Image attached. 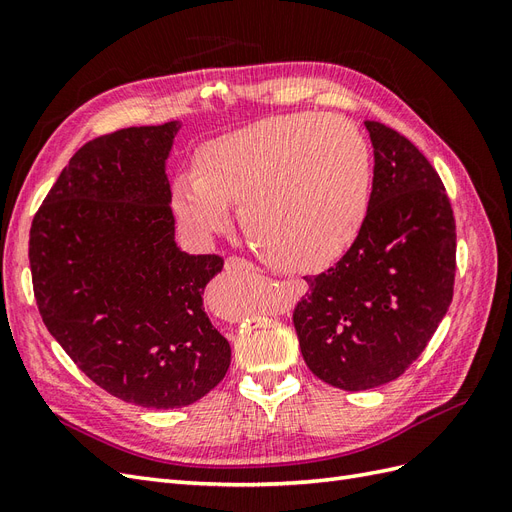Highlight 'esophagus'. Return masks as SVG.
I'll list each match as a JSON object with an SVG mask.
<instances>
[{"label":"esophagus","mask_w":512,"mask_h":512,"mask_svg":"<svg viewBox=\"0 0 512 512\" xmlns=\"http://www.w3.org/2000/svg\"><path fill=\"white\" fill-rule=\"evenodd\" d=\"M224 269L230 273H239V271H254L256 267L252 265L250 260H245V258H237V256H230V258H226V262H224Z\"/></svg>","instance_id":"esophagus-1"}]
</instances>
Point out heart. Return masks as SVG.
<instances>
[{
	"label": "heart",
	"mask_w": 512,
	"mask_h": 512,
	"mask_svg": "<svg viewBox=\"0 0 512 512\" xmlns=\"http://www.w3.org/2000/svg\"><path fill=\"white\" fill-rule=\"evenodd\" d=\"M371 151L344 117L292 113L211 138L194 175L173 181L181 228L207 239L230 224V205L258 256L312 273L333 265L361 235L371 203Z\"/></svg>",
	"instance_id": "obj_1"
}]
</instances>
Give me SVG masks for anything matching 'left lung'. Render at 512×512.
<instances>
[{
    "instance_id": "left-lung-1",
    "label": "left lung",
    "mask_w": 512,
    "mask_h": 512,
    "mask_svg": "<svg viewBox=\"0 0 512 512\" xmlns=\"http://www.w3.org/2000/svg\"><path fill=\"white\" fill-rule=\"evenodd\" d=\"M374 183L365 226L335 267L305 277L294 329L312 374L365 391L418 359L453 301L455 220L444 185L406 136L365 121Z\"/></svg>"
}]
</instances>
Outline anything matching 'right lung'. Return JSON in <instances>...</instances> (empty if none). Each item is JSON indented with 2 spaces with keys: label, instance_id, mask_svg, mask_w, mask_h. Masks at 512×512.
<instances>
[{
  "label": "right lung",
  "instance_id": "1",
  "mask_svg": "<svg viewBox=\"0 0 512 512\" xmlns=\"http://www.w3.org/2000/svg\"><path fill=\"white\" fill-rule=\"evenodd\" d=\"M181 121L126 128L74 153L29 230L46 329L100 389L128 404L190 406L230 367L203 307L224 267L175 241L166 160Z\"/></svg>",
  "mask_w": 512,
  "mask_h": 512
}]
</instances>
